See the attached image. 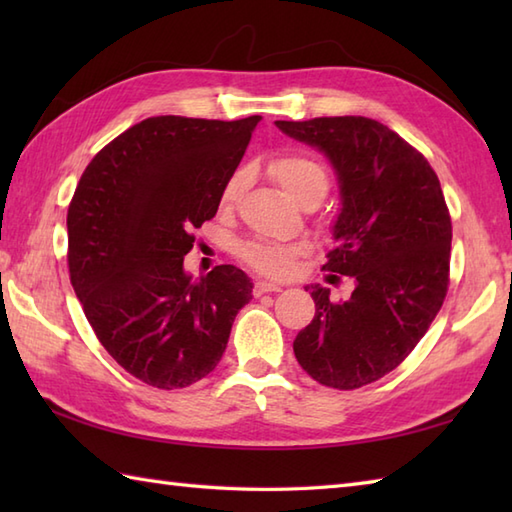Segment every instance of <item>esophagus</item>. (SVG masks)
I'll return each instance as SVG.
<instances>
[{
    "mask_svg": "<svg viewBox=\"0 0 512 512\" xmlns=\"http://www.w3.org/2000/svg\"><path fill=\"white\" fill-rule=\"evenodd\" d=\"M281 286L273 284V281H257L255 284V295H264V292H279Z\"/></svg>",
    "mask_w": 512,
    "mask_h": 512,
    "instance_id": "1",
    "label": "esophagus"
}]
</instances>
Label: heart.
<instances>
[{"mask_svg": "<svg viewBox=\"0 0 512 512\" xmlns=\"http://www.w3.org/2000/svg\"><path fill=\"white\" fill-rule=\"evenodd\" d=\"M270 176L284 189L292 200L299 204H319L330 187V176L319 158H314L306 151H286L270 160ZM248 173L244 169L233 171L224 182L220 193L222 209H233L237 200L242 198L246 189ZM297 255H301V246H286L266 242V239H253L242 246V259L255 268L257 273L270 277H286L295 266Z\"/></svg>", "mask_w": 512, "mask_h": 512, "instance_id": "b5f03b06", "label": "heart"}]
</instances>
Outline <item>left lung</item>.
Returning <instances> with one entry per match:
<instances>
[{
	"instance_id": "8db88e82",
	"label": "left lung",
	"mask_w": 512,
	"mask_h": 512,
	"mask_svg": "<svg viewBox=\"0 0 512 512\" xmlns=\"http://www.w3.org/2000/svg\"><path fill=\"white\" fill-rule=\"evenodd\" d=\"M277 127L325 151L339 173L343 209L323 268L356 279L347 301L312 288L317 310L297 334L295 356L325 387H365L405 361L442 308L449 206L427 158L374 118L321 116Z\"/></svg>"
}]
</instances>
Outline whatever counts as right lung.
<instances>
[{
	"instance_id": "obj_1",
	"label": "right lung",
	"mask_w": 512,
	"mask_h": 512,
	"mask_svg": "<svg viewBox=\"0 0 512 512\" xmlns=\"http://www.w3.org/2000/svg\"><path fill=\"white\" fill-rule=\"evenodd\" d=\"M259 118H145L105 145L76 184L72 288L107 354L145 385L180 389L211 374L253 299L237 266L191 281L182 264Z\"/></svg>"
}]
</instances>
